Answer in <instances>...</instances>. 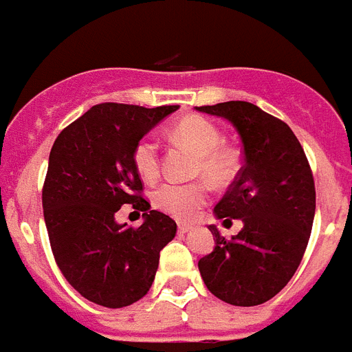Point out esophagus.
<instances>
[{
	"label": "esophagus",
	"instance_id": "1",
	"mask_svg": "<svg viewBox=\"0 0 352 352\" xmlns=\"http://www.w3.org/2000/svg\"><path fill=\"white\" fill-rule=\"evenodd\" d=\"M194 226L192 225H187V223H179L178 225V232L179 234H188V232L192 230Z\"/></svg>",
	"mask_w": 352,
	"mask_h": 352
}]
</instances>
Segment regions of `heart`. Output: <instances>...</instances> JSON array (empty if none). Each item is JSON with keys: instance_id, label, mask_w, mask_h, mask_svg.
Instances as JSON below:
<instances>
[{"instance_id": "heart-1", "label": "heart", "mask_w": 352, "mask_h": 352, "mask_svg": "<svg viewBox=\"0 0 352 352\" xmlns=\"http://www.w3.org/2000/svg\"><path fill=\"white\" fill-rule=\"evenodd\" d=\"M173 135L179 142L187 144L199 156L196 174L205 176L216 185H223L234 173V158L230 153L223 151L221 131L212 122L201 117L183 118L174 127ZM136 173L145 182L155 179L160 173L158 142L153 136H145L138 142L133 155ZM208 188L205 183H164L153 194L155 207L170 216L185 219L190 217L197 208L207 203Z\"/></svg>"}]
</instances>
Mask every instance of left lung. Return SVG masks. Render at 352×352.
<instances>
[{
	"label": "left lung",
	"instance_id": "left-lung-1",
	"mask_svg": "<svg viewBox=\"0 0 352 352\" xmlns=\"http://www.w3.org/2000/svg\"><path fill=\"white\" fill-rule=\"evenodd\" d=\"M230 122L243 144L245 165L214 207L216 219H241L225 239L216 225L212 254L197 263L212 295L232 306H259L297 272L315 219V183L300 142L287 124L255 104L230 100L196 107Z\"/></svg>",
	"mask_w": 352,
	"mask_h": 352
}]
</instances>
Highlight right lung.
<instances>
[{
    "instance_id": "obj_1",
    "label": "right lung",
    "mask_w": 352,
    "mask_h": 352,
    "mask_svg": "<svg viewBox=\"0 0 352 352\" xmlns=\"http://www.w3.org/2000/svg\"><path fill=\"white\" fill-rule=\"evenodd\" d=\"M179 106H93L60 131L48 158L43 210L55 263L84 298L126 307L153 286L160 252L176 223L140 196L133 155L138 142ZM124 204L144 211L138 229L116 223Z\"/></svg>"
}]
</instances>
